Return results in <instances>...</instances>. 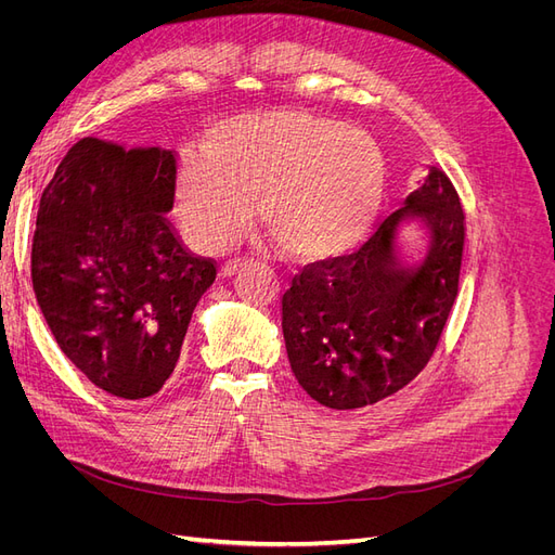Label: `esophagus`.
<instances>
[{
	"label": "esophagus",
	"mask_w": 555,
	"mask_h": 555,
	"mask_svg": "<svg viewBox=\"0 0 555 555\" xmlns=\"http://www.w3.org/2000/svg\"><path fill=\"white\" fill-rule=\"evenodd\" d=\"M241 266H243V261H241V259H231V261H224V263L220 266V275H222V278H229V275L236 273Z\"/></svg>",
	"instance_id": "obj_1"
}]
</instances>
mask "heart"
Masks as SVG:
<instances>
[{
    "mask_svg": "<svg viewBox=\"0 0 555 555\" xmlns=\"http://www.w3.org/2000/svg\"><path fill=\"white\" fill-rule=\"evenodd\" d=\"M384 188V157L371 137L298 111L217 122L204 150H184L173 169L180 222L198 249L236 241L257 196L261 224L300 261L335 259L359 245Z\"/></svg>",
    "mask_w": 555,
    "mask_h": 555,
    "instance_id": "obj_1",
    "label": "heart"
}]
</instances>
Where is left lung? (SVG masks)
<instances>
[{
    "mask_svg": "<svg viewBox=\"0 0 555 555\" xmlns=\"http://www.w3.org/2000/svg\"><path fill=\"white\" fill-rule=\"evenodd\" d=\"M431 233L418 264L399 257L397 224ZM465 212L451 180L430 166L424 184L349 257L308 263L282 296L292 371L310 398L357 410L400 391L430 361L459 294Z\"/></svg>",
    "mask_w": 555,
    "mask_h": 555,
    "instance_id": "8db88e82",
    "label": "left lung"
}]
</instances>
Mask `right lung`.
<instances>
[{
	"label": "right lung",
	"mask_w": 555,
	"mask_h": 555,
	"mask_svg": "<svg viewBox=\"0 0 555 555\" xmlns=\"http://www.w3.org/2000/svg\"><path fill=\"white\" fill-rule=\"evenodd\" d=\"M176 157L82 139L41 194L31 287L64 357L125 400L171 377L212 259L194 257L166 215Z\"/></svg>",
	"instance_id": "right-lung-1"
}]
</instances>
